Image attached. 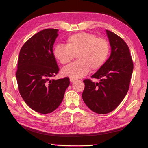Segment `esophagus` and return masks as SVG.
Instances as JSON below:
<instances>
[{
	"instance_id": "34e87169",
	"label": "esophagus",
	"mask_w": 148,
	"mask_h": 148,
	"mask_svg": "<svg viewBox=\"0 0 148 148\" xmlns=\"http://www.w3.org/2000/svg\"><path fill=\"white\" fill-rule=\"evenodd\" d=\"M76 81V79H74V78H71L70 79V81L71 82H72V83H73V82H74V81Z\"/></svg>"
}]
</instances>
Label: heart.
Returning a JSON list of instances; mask_svg holds the SVG:
<instances>
[{
  "instance_id": "1",
  "label": "heart",
  "mask_w": 148,
  "mask_h": 148,
  "mask_svg": "<svg viewBox=\"0 0 148 148\" xmlns=\"http://www.w3.org/2000/svg\"><path fill=\"white\" fill-rule=\"evenodd\" d=\"M109 51L106 39L92 34L81 32L69 37L67 46L56 45L53 54L63 65L70 63L77 55L78 60L63 69L62 74L77 79L86 76L90 69L95 71L101 68L108 57Z\"/></svg>"
}]
</instances>
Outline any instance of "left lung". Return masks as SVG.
Segmentation results:
<instances>
[{
    "label": "left lung",
    "instance_id": "obj_1",
    "mask_svg": "<svg viewBox=\"0 0 148 148\" xmlns=\"http://www.w3.org/2000/svg\"><path fill=\"white\" fill-rule=\"evenodd\" d=\"M111 52L105 64L92 77L99 83L84 80L82 98L88 108L103 114L112 111L119 105L129 88L134 65L127 45L120 37L106 30Z\"/></svg>",
    "mask_w": 148,
    "mask_h": 148
}]
</instances>
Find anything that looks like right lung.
<instances>
[{
  "label": "right lung",
  "mask_w": 148,
  "mask_h": 148,
  "mask_svg": "<svg viewBox=\"0 0 148 148\" xmlns=\"http://www.w3.org/2000/svg\"><path fill=\"white\" fill-rule=\"evenodd\" d=\"M58 32L53 29L40 31L24 44L19 54L16 77L20 93L31 109L41 114L58 108L70 84L68 77L50 79L59 71L53 52Z\"/></svg>",
  "instance_id": "obj_1"
}]
</instances>
